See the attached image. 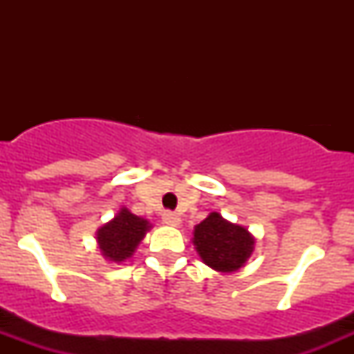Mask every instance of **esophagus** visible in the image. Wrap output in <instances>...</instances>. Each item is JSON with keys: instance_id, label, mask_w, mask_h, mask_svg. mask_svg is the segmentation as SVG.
I'll return each instance as SVG.
<instances>
[{"instance_id": "esophagus-1", "label": "esophagus", "mask_w": 354, "mask_h": 354, "mask_svg": "<svg viewBox=\"0 0 354 354\" xmlns=\"http://www.w3.org/2000/svg\"><path fill=\"white\" fill-rule=\"evenodd\" d=\"M162 221L164 224L173 227H178L181 224V217L174 212H162Z\"/></svg>"}]
</instances>
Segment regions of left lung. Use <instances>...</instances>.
Instances as JSON below:
<instances>
[{"instance_id":"obj_1","label":"left lung","mask_w":354,"mask_h":354,"mask_svg":"<svg viewBox=\"0 0 354 354\" xmlns=\"http://www.w3.org/2000/svg\"><path fill=\"white\" fill-rule=\"evenodd\" d=\"M192 241L202 262L221 274L238 272L255 250V236L219 212H210L195 226Z\"/></svg>"}]
</instances>
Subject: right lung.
I'll return each mask as SVG.
<instances>
[{
	"mask_svg": "<svg viewBox=\"0 0 354 354\" xmlns=\"http://www.w3.org/2000/svg\"><path fill=\"white\" fill-rule=\"evenodd\" d=\"M151 227L152 224L147 219L135 216L127 207H121L120 212L95 233L99 252L108 262H127Z\"/></svg>",
	"mask_w": 354,
	"mask_h": 354,
	"instance_id": "1",
	"label": "right lung"
}]
</instances>
